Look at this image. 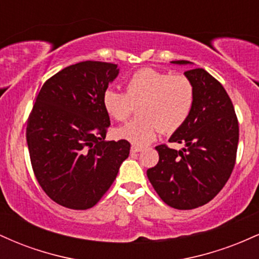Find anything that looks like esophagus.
Segmentation results:
<instances>
[{
	"mask_svg": "<svg viewBox=\"0 0 259 259\" xmlns=\"http://www.w3.org/2000/svg\"><path fill=\"white\" fill-rule=\"evenodd\" d=\"M142 150H144V148H142L141 146H138V145H133L132 146V152H134V153L141 152Z\"/></svg>",
	"mask_w": 259,
	"mask_h": 259,
	"instance_id": "esophagus-1",
	"label": "esophagus"
}]
</instances>
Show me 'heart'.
Instances as JSON below:
<instances>
[{"label": "heart", "mask_w": 259, "mask_h": 259, "mask_svg": "<svg viewBox=\"0 0 259 259\" xmlns=\"http://www.w3.org/2000/svg\"><path fill=\"white\" fill-rule=\"evenodd\" d=\"M138 106L139 118L118 127L115 135L138 146L151 144L162 130L173 134L191 115L195 106V89L183 74L159 72L142 68L133 73L125 81V92L106 89L102 106L109 117L124 121Z\"/></svg>", "instance_id": "heart-1"}]
</instances>
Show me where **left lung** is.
Segmentation results:
<instances>
[{"label":"left lung","mask_w":259,"mask_h":259,"mask_svg":"<svg viewBox=\"0 0 259 259\" xmlns=\"http://www.w3.org/2000/svg\"><path fill=\"white\" fill-rule=\"evenodd\" d=\"M185 75L194 85L195 106L169 142L186 147L177 151L159 145L158 163L147 170L162 201L177 209L201 207L219 194L233 173L239 144V121L223 85L202 68L186 70Z\"/></svg>","instance_id":"8db88e82"}]
</instances>
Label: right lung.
<instances>
[{
  "instance_id": "obj_1",
  "label": "right lung",
  "mask_w": 259,
  "mask_h": 259,
  "mask_svg": "<svg viewBox=\"0 0 259 259\" xmlns=\"http://www.w3.org/2000/svg\"><path fill=\"white\" fill-rule=\"evenodd\" d=\"M119 69L85 61L45 81L26 124L31 167L46 195L70 209H89L117 178L126 140L106 141L111 125L102 95Z\"/></svg>"
}]
</instances>
